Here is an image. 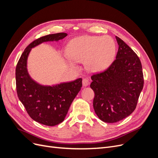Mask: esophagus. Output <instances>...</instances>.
Here are the masks:
<instances>
[{"mask_svg": "<svg viewBox=\"0 0 158 158\" xmlns=\"http://www.w3.org/2000/svg\"><path fill=\"white\" fill-rule=\"evenodd\" d=\"M82 84L84 86H88V85L89 84V81L87 78H83L82 80Z\"/></svg>", "mask_w": 158, "mask_h": 158, "instance_id": "34e87169", "label": "esophagus"}]
</instances>
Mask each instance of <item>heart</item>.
<instances>
[{
    "label": "heart",
    "instance_id": "obj_1",
    "mask_svg": "<svg viewBox=\"0 0 158 158\" xmlns=\"http://www.w3.org/2000/svg\"><path fill=\"white\" fill-rule=\"evenodd\" d=\"M116 45L109 35H83L74 38L66 45V53L74 61H85L86 68L91 71L107 69L113 62Z\"/></svg>",
    "mask_w": 158,
    "mask_h": 158
}]
</instances>
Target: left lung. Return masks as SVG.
<instances>
[{"label": "left lung", "instance_id": "8db88e82", "mask_svg": "<svg viewBox=\"0 0 158 158\" xmlns=\"http://www.w3.org/2000/svg\"><path fill=\"white\" fill-rule=\"evenodd\" d=\"M116 39V59L106 70L91 76L94 111L99 119L108 123L123 120L135 111L144 86L139 57L121 39L117 36Z\"/></svg>", "mask_w": 158, "mask_h": 158}]
</instances>
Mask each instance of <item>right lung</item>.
<instances>
[{"label":"right lung","mask_w":158,"mask_h":158,"mask_svg":"<svg viewBox=\"0 0 158 158\" xmlns=\"http://www.w3.org/2000/svg\"><path fill=\"white\" fill-rule=\"evenodd\" d=\"M67 35L57 33L41 37L31 42L23 52L16 68V92L27 114L35 121L55 126L64 120L69 107L82 85V79L44 86L33 81L27 73V59L31 48L43 42L59 41Z\"/></svg>","instance_id":"right-lung-1"}]
</instances>
